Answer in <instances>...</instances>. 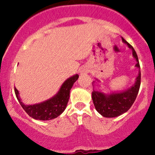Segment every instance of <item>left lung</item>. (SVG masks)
<instances>
[{
	"label": "left lung",
	"instance_id": "left-lung-1",
	"mask_svg": "<svg viewBox=\"0 0 155 155\" xmlns=\"http://www.w3.org/2000/svg\"><path fill=\"white\" fill-rule=\"evenodd\" d=\"M122 41L127 45L128 47L132 49L133 56L137 60L136 67L140 69L139 59L134 48L124 38H122ZM141 73L140 71L134 85L124 91L106 94L103 92L93 91L92 100L95 109L101 115L106 118H114L122 115L124 112H127L134 104L139 93Z\"/></svg>",
	"mask_w": 155,
	"mask_h": 155
}]
</instances>
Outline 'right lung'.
Listing matches in <instances>:
<instances>
[{
	"label": "right lung",
	"mask_w": 155,
	"mask_h": 155,
	"mask_svg": "<svg viewBox=\"0 0 155 155\" xmlns=\"http://www.w3.org/2000/svg\"><path fill=\"white\" fill-rule=\"evenodd\" d=\"M78 78H79L78 74L69 78L62 84L58 92L54 97L40 104H34V105H25L18 96V91L16 87L14 88L15 96L20 105L30 117L36 120H41V121L53 119L59 116L66 109L70 97V89L72 88L73 84L77 80Z\"/></svg>",
	"instance_id": "add662e5"
}]
</instances>
